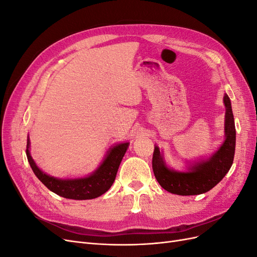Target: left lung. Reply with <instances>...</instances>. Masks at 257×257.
I'll return each instance as SVG.
<instances>
[{
    "label": "left lung",
    "mask_w": 257,
    "mask_h": 257,
    "mask_svg": "<svg viewBox=\"0 0 257 257\" xmlns=\"http://www.w3.org/2000/svg\"><path fill=\"white\" fill-rule=\"evenodd\" d=\"M226 107L224 144L209 161L194 165L189 173H177L168 169L162 160L158 147L154 148L152 168L155 178L163 189L177 195H198L211 190L228 173L234 162L236 148V128L230 99L224 95Z\"/></svg>",
    "instance_id": "left-lung-1"
}]
</instances>
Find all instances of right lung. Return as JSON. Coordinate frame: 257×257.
Here are the masks:
<instances>
[{"instance_id": "add662e5", "label": "right lung", "mask_w": 257, "mask_h": 257, "mask_svg": "<svg viewBox=\"0 0 257 257\" xmlns=\"http://www.w3.org/2000/svg\"><path fill=\"white\" fill-rule=\"evenodd\" d=\"M29 146L30 142L28 139L27 158L33 173L40 179L41 182L59 196L69 199L83 200L96 198L110 189L115 179L120 163L127 150L128 143L120 144L112 148L108 152L103 164L99 166L94 174L87 178L74 179V180H60V179L44 174L31 158Z\"/></svg>"}]
</instances>
